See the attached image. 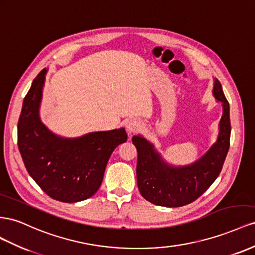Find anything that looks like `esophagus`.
<instances>
[{
  "instance_id": "esophagus-1",
  "label": "esophagus",
  "mask_w": 255,
  "mask_h": 255,
  "mask_svg": "<svg viewBox=\"0 0 255 255\" xmlns=\"http://www.w3.org/2000/svg\"><path fill=\"white\" fill-rule=\"evenodd\" d=\"M141 128H142V123L137 120H130L126 123V129L128 133L130 134L139 131Z\"/></svg>"
}]
</instances>
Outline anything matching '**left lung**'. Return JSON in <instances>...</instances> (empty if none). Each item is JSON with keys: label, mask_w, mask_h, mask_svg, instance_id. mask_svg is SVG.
<instances>
[{"label": "left lung", "mask_w": 255, "mask_h": 255, "mask_svg": "<svg viewBox=\"0 0 255 255\" xmlns=\"http://www.w3.org/2000/svg\"><path fill=\"white\" fill-rule=\"evenodd\" d=\"M213 95L221 103L222 116L216 142L204 155L187 165L166 162L155 145L141 134L132 136L137 150L136 183L141 195L152 204L180 207L204 193L219 176L230 148V105L221 83L214 78Z\"/></svg>", "instance_id": "left-lung-1"}]
</instances>
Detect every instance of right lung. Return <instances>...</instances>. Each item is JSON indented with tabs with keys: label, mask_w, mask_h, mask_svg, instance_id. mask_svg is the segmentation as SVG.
Instances as JSON below:
<instances>
[{
	"label": "right lung",
	"mask_w": 255,
	"mask_h": 255,
	"mask_svg": "<svg viewBox=\"0 0 255 255\" xmlns=\"http://www.w3.org/2000/svg\"><path fill=\"white\" fill-rule=\"evenodd\" d=\"M48 69L34 79L18 122V147L25 168L42 191L64 203L97 192L113 150L127 141L125 128L77 137L57 135L40 120L39 109Z\"/></svg>",
	"instance_id": "right-lung-1"
}]
</instances>
